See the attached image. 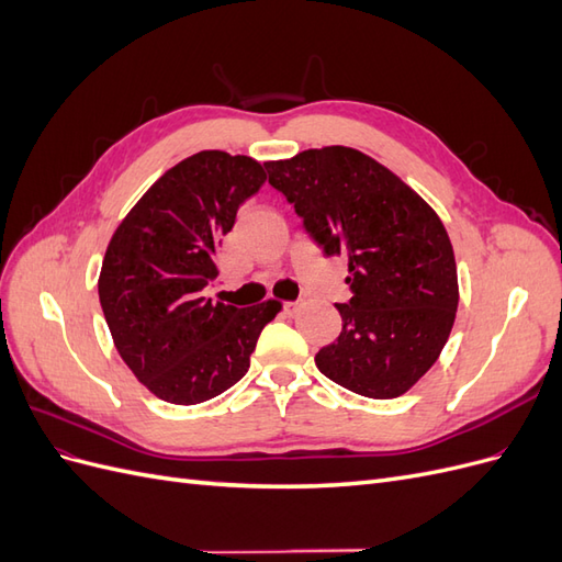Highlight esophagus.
Listing matches in <instances>:
<instances>
[{
    "instance_id": "esophagus-1",
    "label": "esophagus",
    "mask_w": 562,
    "mask_h": 562,
    "mask_svg": "<svg viewBox=\"0 0 562 562\" xmlns=\"http://www.w3.org/2000/svg\"><path fill=\"white\" fill-rule=\"evenodd\" d=\"M297 310H300L297 302H285V304H283V312H285L288 316H293Z\"/></svg>"
}]
</instances>
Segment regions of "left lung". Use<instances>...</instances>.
<instances>
[{
	"instance_id": "1",
	"label": "left lung",
	"mask_w": 562,
	"mask_h": 562,
	"mask_svg": "<svg viewBox=\"0 0 562 562\" xmlns=\"http://www.w3.org/2000/svg\"><path fill=\"white\" fill-rule=\"evenodd\" d=\"M265 166L323 252L349 258L351 300L335 304L342 333L316 353V368L368 398L405 394L436 363L457 314V265L440 217L359 149H304Z\"/></svg>"
}]
</instances>
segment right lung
Masks as SVG:
<instances>
[{
	"mask_svg": "<svg viewBox=\"0 0 562 562\" xmlns=\"http://www.w3.org/2000/svg\"><path fill=\"white\" fill-rule=\"evenodd\" d=\"M265 180L255 159L203 149L168 168L112 234L100 307L119 356L161 401L196 405L234 386L281 312L277 300L236 310L203 297L220 239Z\"/></svg>",
	"mask_w": 562,
	"mask_h": 562,
	"instance_id": "1",
	"label": "right lung"
}]
</instances>
